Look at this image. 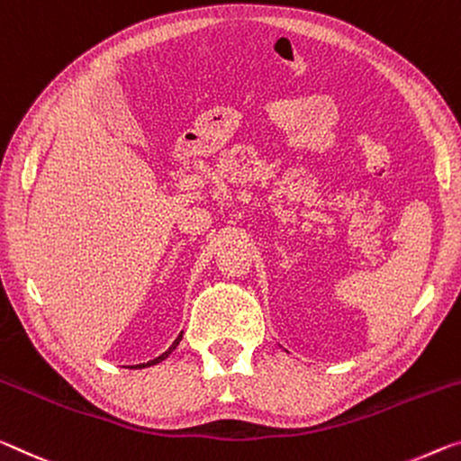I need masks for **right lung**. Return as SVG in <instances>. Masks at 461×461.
<instances>
[{"label": "right lung", "mask_w": 461, "mask_h": 461, "mask_svg": "<svg viewBox=\"0 0 461 461\" xmlns=\"http://www.w3.org/2000/svg\"><path fill=\"white\" fill-rule=\"evenodd\" d=\"M180 340H182V332L178 334V339L172 342V347H170V348H167V350H166V353H162V355H159V357H156V359H151V361H148V363H139V365H131V369H141V367H151V365H158L159 361H164V359H167V355H170V353H172V350H174V348H176V347L180 345Z\"/></svg>", "instance_id": "add662e5"}]
</instances>
